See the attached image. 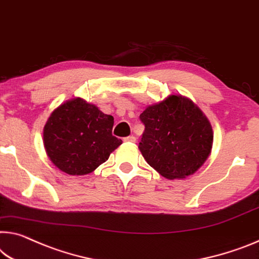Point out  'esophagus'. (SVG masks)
Masks as SVG:
<instances>
[{"label": "esophagus", "mask_w": 259, "mask_h": 259, "mask_svg": "<svg viewBox=\"0 0 259 259\" xmlns=\"http://www.w3.org/2000/svg\"><path fill=\"white\" fill-rule=\"evenodd\" d=\"M137 141V139H135V137H133V135H131V137H127V138H124V142L126 143H133Z\"/></svg>", "instance_id": "esophagus-1"}]
</instances>
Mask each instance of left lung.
<instances>
[{
  "mask_svg": "<svg viewBox=\"0 0 259 259\" xmlns=\"http://www.w3.org/2000/svg\"><path fill=\"white\" fill-rule=\"evenodd\" d=\"M140 119L145 132L139 149L147 163L168 180L197 172L212 152V125L188 97L170 95L147 106Z\"/></svg>",
  "mask_w": 259,
  "mask_h": 259,
  "instance_id": "obj_1",
  "label": "left lung"
}]
</instances>
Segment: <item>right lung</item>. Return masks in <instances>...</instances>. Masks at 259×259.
<instances>
[{
    "label": "right lung",
    "mask_w": 259,
    "mask_h": 259,
    "mask_svg": "<svg viewBox=\"0 0 259 259\" xmlns=\"http://www.w3.org/2000/svg\"><path fill=\"white\" fill-rule=\"evenodd\" d=\"M113 117L75 97L59 105L44 126V147L52 163L71 176L96 170L122 141L112 135Z\"/></svg>",
    "instance_id": "add662e5"
}]
</instances>
